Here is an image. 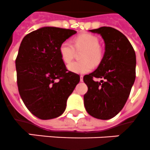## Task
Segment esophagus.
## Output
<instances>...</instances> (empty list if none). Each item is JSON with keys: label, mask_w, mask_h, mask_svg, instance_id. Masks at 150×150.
I'll return each instance as SVG.
<instances>
[{"label": "esophagus", "mask_w": 150, "mask_h": 150, "mask_svg": "<svg viewBox=\"0 0 150 150\" xmlns=\"http://www.w3.org/2000/svg\"><path fill=\"white\" fill-rule=\"evenodd\" d=\"M80 81H83V76H82V75H81V76H80Z\"/></svg>", "instance_id": "esophagus-1"}]
</instances>
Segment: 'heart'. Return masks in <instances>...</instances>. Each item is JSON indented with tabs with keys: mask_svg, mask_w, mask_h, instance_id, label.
<instances>
[{
	"mask_svg": "<svg viewBox=\"0 0 150 150\" xmlns=\"http://www.w3.org/2000/svg\"><path fill=\"white\" fill-rule=\"evenodd\" d=\"M76 50H84L81 54V61L73 62L68 65L70 71L79 74L90 71L95 64H98L103 59V52L99 46V40L91 34H83L74 40ZM59 53L63 62H71L75 54L74 45L69 41H64L59 47Z\"/></svg>",
	"mask_w": 150,
	"mask_h": 150,
	"instance_id": "1",
	"label": "heart"
}]
</instances>
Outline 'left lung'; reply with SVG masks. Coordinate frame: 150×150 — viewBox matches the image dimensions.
Listing matches in <instances>:
<instances>
[{"label": "left lung", "mask_w": 150, "mask_h": 150, "mask_svg": "<svg viewBox=\"0 0 150 150\" xmlns=\"http://www.w3.org/2000/svg\"><path fill=\"white\" fill-rule=\"evenodd\" d=\"M89 31L102 36L105 54L96 70L84 76L88 86L84 105L90 115L106 120L117 115L129 98L136 79V53L127 38L116 29L101 27Z\"/></svg>", "instance_id": "1"}]
</instances>
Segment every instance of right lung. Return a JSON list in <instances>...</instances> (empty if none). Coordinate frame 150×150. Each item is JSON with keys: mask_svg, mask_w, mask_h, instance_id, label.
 Listing matches in <instances>:
<instances>
[{"mask_svg": "<svg viewBox=\"0 0 150 150\" xmlns=\"http://www.w3.org/2000/svg\"><path fill=\"white\" fill-rule=\"evenodd\" d=\"M76 31L43 27L23 38L15 61L21 98L38 119L60 116L67 99L80 81L78 74L67 70L59 47Z\"/></svg>", "mask_w": 150, "mask_h": 150, "instance_id": "1", "label": "right lung"}]
</instances>
